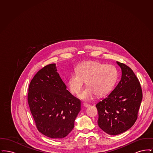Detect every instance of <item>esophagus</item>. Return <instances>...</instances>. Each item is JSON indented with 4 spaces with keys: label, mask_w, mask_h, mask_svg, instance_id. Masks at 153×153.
<instances>
[{
    "label": "esophagus",
    "mask_w": 153,
    "mask_h": 153,
    "mask_svg": "<svg viewBox=\"0 0 153 153\" xmlns=\"http://www.w3.org/2000/svg\"><path fill=\"white\" fill-rule=\"evenodd\" d=\"M82 105H83V106L84 107H89L90 106V105L89 104H88L87 103H85V102H84L83 104H82Z\"/></svg>",
    "instance_id": "obj_1"
}]
</instances>
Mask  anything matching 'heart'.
Instances as JSON below:
<instances>
[{
  "label": "heart",
  "mask_w": 153,
  "mask_h": 153,
  "mask_svg": "<svg viewBox=\"0 0 153 153\" xmlns=\"http://www.w3.org/2000/svg\"><path fill=\"white\" fill-rule=\"evenodd\" d=\"M117 69L112 65L89 61L80 64L68 80V86L73 94L78 95L86 81L88 87L80 94L85 100L92 99L95 95L102 96L108 94L117 79Z\"/></svg>",
  "instance_id": "b5f03b06"
}]
</instances>
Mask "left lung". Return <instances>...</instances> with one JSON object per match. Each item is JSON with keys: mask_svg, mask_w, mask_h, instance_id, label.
Segmentation results:
<instances>
[{"mask_svg": "<svg viewBox=\"0 0 153 153\" xmlns=\"http://www.w3.org/2000/svg\"><path fill=\"white\" fill-rule=\"evenodd\" d=\"M122 69V79L106 98L96 105L99 127L109 135L128 130L135 123L142 100V90L138 79L131 68L117 62Z\"/></svg>", "mask_w": 153, "mask_h": 153, "instance_id": "8db88e82", "label": "left lung"}]
</instances>
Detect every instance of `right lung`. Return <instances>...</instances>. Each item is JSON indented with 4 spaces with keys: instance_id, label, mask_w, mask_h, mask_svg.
<instances>
[{
    "instance_id": "add662e5",
    "label": "right lung",
    "mask_w": 153,
    "mask_h": 153,
    "mask_svg": "<svg viewBox=\"0 0 153 153\" xmlns=\"http://www.w3.org/2000/svg\"><path fill=\"white\" fill-rule=\"evenodd\" d=\"M27 101L36 128L51 138L67 136L81 109V102L66 89L55 64L45 66L35 74Z\"/></svg>"
}]
</instances>
